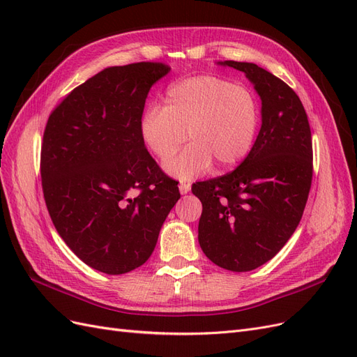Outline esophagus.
<instances>
[{"label":"esophagus","mask_w":357,"mask_h":357,"mask_svg":"<svg viewBox=\"0 0 357 357\" xmlns=\"http://www.w3.org/2000/svg\"><path fill=\"white\" fill-rule=\"evenodd\" d=\"M178 190H180L181 195H186V193L190 190V185H189V183H186V181H181L180 185H178Z\"/></svg>","instance_id":"34e87169"}]
</instances>
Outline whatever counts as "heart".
<instances>
[{
    "label": "heart",
    "mask_w": 357,
    "mask_h": 357,
    "mask_svg": "<svg viewBox=\"0 0 357 357\" xmlns=\"http://www.w3.org/2000/svg\"><path fill=\"white\" fill-rule=\"evenodd\" d=\"M165 107L149 105L139 119L142 142L158 159L167 160L185 143L190 144L165 164L178 180H192L213 167L225 171L241 162L253 146L259 105L243 86L215 75H197L171 84Z\"/></svg>",
    "instance_id": "b5f03b06"
}]
</instances>
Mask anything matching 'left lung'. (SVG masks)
<instances>
[{
	"instance_id": "left-lung-1",
	"label": "left lung",
	"mask_w": 357,
	"mask_h": 357,
	"mask_svg": "<svg viewBox=\"0 0 357 357\" xmlns=\"http://www.w3.org/2000/svg\"><path fill=\"white\" fill-rule=\"evenodd\" d=\"M243 71L262 102V125L238 168L192 186L202 202L198 241L213 264L245 273L273 259L295 232L312 178V143L299 96L252 62L220 61Z\"/></svg>"
}]
</instances>
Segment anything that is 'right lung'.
<instances>
[{
  "instance_id": "right-lung-1",
  "label": "right lung",
  "mask_w": 357,
  "mask_h": 357,
  "mask_svg": "<svg viewBox=\"0 0 357 357\" xmlns=\"http://www.w3.org/2000/svg\"><path fill=\"white\" fill-rule=\"evenodd\" d=\"M169 70L158 62L104 68L67 95L43 135L52 222L73 253L104 274L142 266L180 198L139 137L149 91Z\"/></svg>"
}]
</instances>
